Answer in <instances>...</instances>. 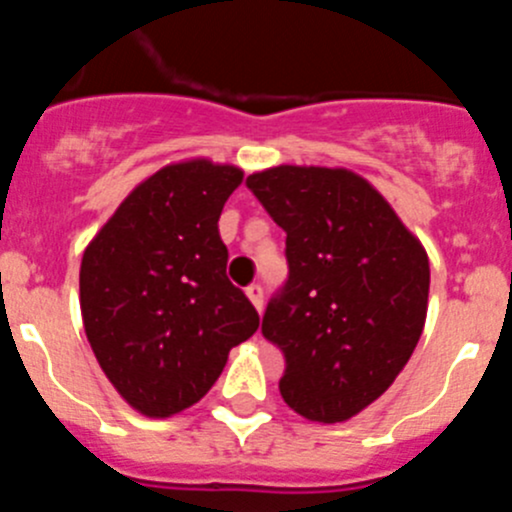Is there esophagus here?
<instances>
[{
  "label": "esophagus",
  "instance_id": "34e87169",
  "mask_svg": "<svg viewBox=\"0 0 512 512\" xmlns=\"http://www.w3.org/2000/svg\"><path fill=\"white\" fill-rule=\"evenodd\" d=\"M246 295L248 300H251V305L261 312V307H264V287H261V284H251V287L246 289Z\"/></svg>",
  "mask_w": 512,
  "mask_h": 512
}]
</instances>
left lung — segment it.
<instances>
[{
    "mask_svg": "<svg viewBox=\"0 0 512 512\" xmlns=\"http://www.w3.org/2000/svg\"><path fill=\"white\" fill-rule=\"evenodd\" d=\"M246 184L287 233L289 279L261 323L287 359L279 392L312 423H343L390 390L413 356L428 253L351 169L282 164Z\"/></svg>",
    "mask_w": 512,
    "mask_h": 512,
    "instance_id": "obj_1",
    "label": "left lung"
}]
</instances>
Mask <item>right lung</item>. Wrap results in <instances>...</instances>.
<instances>
[{
	"instance_id": "obj_1",
	"label": "right lung",
	"mask_w": 512,
	"mask_h": 512,
	"mask_svg": "<svg viewBox=\"0 0 512 512\" xmlns=\"http://www.w3.org/2000/svg\"><path fill=\"white\" fill-rule=\"evenodd\" d=\"M243 169L184 158L146 176L84 248V333L117 395L171 418L210 392L259 312L225 277L217 220Z\"/></svg>"
}]
</instances>
